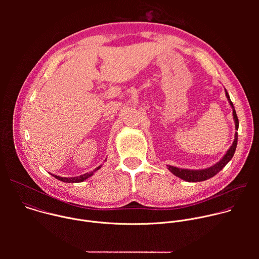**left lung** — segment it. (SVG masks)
Returning a JSON list of instances; mask_svg holds the SVG:
<instances>
[{
  "label": "left lung",
  "mask_w": 259,
  "mask_h": 259,
  "mask_svg": "<svg viewBox=\"0 0 259 259\" xmlns=\"http://www.w3.org/2000/svg\"><path fill=\"white\" fill-rule=\"evenodd\" d=\"M226 95L227 98L231 104V106L233 107V116H234V120H235V125H236V130H238L239 128V120L236 114V110L234 107L233 102L231 101L230 95L228 93V91L226 90ZM237 143H238V132L235 133V140L233 142V144L231 145V147L229 149V151L227 152V154L224 156V158L221 159L219 162H217L215 165L206 168V169H202V170H190V169H180L177 167H173V166H168V169L177 177L189 181V182H197V181H204L207 180L211 177H213L214 175H216L220 170H223L225 168V166L232 160L235 152H236V147H237Z\"/></svg>",
  "instance_id": "1"
}]
</instances>
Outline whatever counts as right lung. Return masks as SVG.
<instances>
[{"instance_id": "right-lung-1", "label": "right lung", "mask_w": 259, "mask_h": 259, "mask_svg": "<svg viewBox=\"0 0 259 259\" xmlns=\"http://www.w3.org/2000/svg\"><path fill=\"white\" fill-rule=\"evenodd\" d=\"M101 168V166H98L95 170H93L92 172H89V173H85V174H83V175H80V176H77V177H60V176H57V175H53L55 178H57L58 180H60V181H63V182H66V183H73V182H82V181H84V180H86L87 178H89L90 176H92L93 175V173L96 171V170H98V169H100Z\"/></svg>"}]
</instances>
